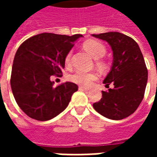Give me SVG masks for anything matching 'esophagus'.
Wrapping results in <instances>:
<instances>
[{
	"label": "esophagus",
	"instance_id": "obj_1",
	"mask_svg": "<svg viewBox=\"0 0 157 157\" xmlns=\"http://www.w3.org/2000/svg\"><path fill=\"white\" fill-rule=\"evenodd\" d=\"M79 90L80 91H86V92H87V91H89V88H86V87H83V86H79Z\"/></svg>",
	"mask_w": 157,
	"mask_h": 157
}]
</instances>
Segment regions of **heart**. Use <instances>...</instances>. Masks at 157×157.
Masks as SVG:
<instances>
[{
  "label": "heart",
  "mask_w": 157,
  "mask_h": 157,
  "mask_svg": "<svg viewBox=\"0 0 157 157\" xmlns=\"http://www.w3.org/2000/svg\"><path fill=\"white\" fill-rule=\"evenodd\" d=\"M83 48L88 53L89 55L92 56V58L95 59L103 57L106 54V47L101 42L97 41V40H87L83 44ZM71 52L70 51L65 55V64L66 66L71 65ZM97 65L99 68H103L104 67V63L102 61L97 62ZM97 75L93 72H85V71H78L75 72L70 76V80L74 83H76L78 85L83 86H88L92 84L93 81L97 79Z\"/></svg>",
  "instance_id": "1"
}]
</instances>
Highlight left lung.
Segmentation results:
<instances>
[{"label":"left lung","instance_id":"1","mask_svg":"<svg viewBox=\"0 0 157 157\" xmlns=\"http://www.w3.org/2000/svg\"><path fill=\"white\" fill-rule=\"evenodd\" d=\"M92 36L108 42L113 50V64L103 81L114 88L102 92V98L93 103L97 112L105 118L120 120L131 115L144 98L148 79L145 59L138 44L128 36L109 32Z\"/></svg>","mask_w":157,"mask_h":157}]
</instances>
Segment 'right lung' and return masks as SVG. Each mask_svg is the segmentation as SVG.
<instances>
[{
	"mask_svg": "<svg viewBox=\"0 0 157 157\" xmlns=\"http://www.w3.org/2000/svg\"><path fill=\"white\" fill-rule=\"evenodd\" d=\"M82 37L43 33L20 45L13 60L11 87L17 105L29 117L47 121L68 106L77 85L67 82L55 87L50 77L61 75L65 55Z\"/></svg>",
	"mask_w": 157,
	"mask_h": 157,
	"instance_id": "obj_1",
	"label": "right lung"
}]
</instances>
